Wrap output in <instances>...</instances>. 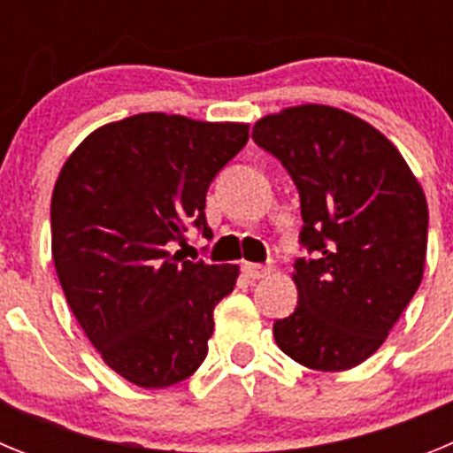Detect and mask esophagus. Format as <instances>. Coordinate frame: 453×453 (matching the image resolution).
<instances>
[{"instance_id": "1", "label": "esophagus", "mask_w": 453, "mask_h": 453, "mask_svg": "<svg viewBox=\"0 0 453 453\" xmlns=\"http://www.w3.org/2000/svg\"><path fill=\"white\" fill-rule=\"evenodd\" d=\"M242 272H245L247 279H251V281H258V279H265V276L270 274L272 267L258 265V263H245V265H242Z\"/></svg>"}]
</instances>
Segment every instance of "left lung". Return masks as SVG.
<instances>
[{
	"instance_id": "obj_1",
	"label": "left lung",
	"mask_w": 453,
	"mask_h": 453,
	"mask_svg": "<svg viewBox=\"0 0 453 453\" xmlns=\"http://www.w3.org/2000/svg\"><path fill=\"white\" fill-rule=\"evenodd\" d=\"M251 138L290 172L302 197L299 306L274 322L279 349L308 370L345 372L386 342L424 276L429 208L413 170L370 122L299 104Z\"/></svg>"
}]
</instances>
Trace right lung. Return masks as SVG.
Instances as JSON below:
<instances>
[{
	"label": "right lung",
	"instance_id": "obj_1",
	"mask_svg": "<svg viewBox=\"0 0 453 453\" xmlns=\"http://www.w3.org/2000/svg\"><path fill=\"white\" fill-rule=\"evenodd\" d=\"M250 124L138 113L104 124L63 163L51 192V258L72 313L104 363L140 388L202 365L213 311L238 265L186 261V224L206 226V190Z\"/></svg>",
	"mask_w": 453,
	"mask_h": 453
}]
</instances>
